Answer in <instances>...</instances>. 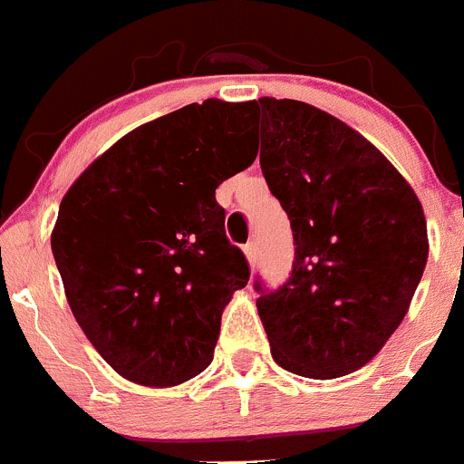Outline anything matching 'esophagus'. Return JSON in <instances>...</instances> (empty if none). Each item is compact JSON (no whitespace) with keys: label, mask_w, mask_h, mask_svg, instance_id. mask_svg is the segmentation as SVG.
<instances>
[{"label":"esophagus","mask_w":464,"mask_h":464,"mask_svg":"<svg viewBox=\"0 0 464 464\" xmlns=\"http://www.w3.org/2000/svg\"><path fill=\"white\" fill-rule=\"evenodd\" d=\"M245 256L249 260V265H256V260H258V246H256V242H246Z\"/></svg>","instance_id":"34e87169"}]
</instances>
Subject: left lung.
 <instances>
[{
	"label": "left lung",
	"instance_id": "left-lung-1",
	"mask_svg": "<svg viewBox=\"0 0 464 464\" xmlns=\"http://www.w3.org/2000/svg\"><path fill=\"white\" fill-rule=\"evenodd\" d=\"M260 169L287 213L292 274L260 292L272 356L305 379H337L383 349L411 308L429 258L411 183L367 138L295 99L254 102Z\"/></svg>",
	"mask_w": 464,
	"mask_h": 464
}]
</instances>
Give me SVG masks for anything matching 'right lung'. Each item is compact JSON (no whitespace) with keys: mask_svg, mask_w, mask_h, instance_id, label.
<instances>
[{"mask_svg":"<svg viewBox=\"0 0 464 464\" xmlns=\"http://www.w3.org/2000/svg\"><path fill=\"white\" fill-rule=\"evenodd\" d=\"M254 102L206 99L147 122L65 192L52 251L72 314L124 379L179 385L213 361L249 281L215 188L256 160Z\"/></svg>","mask_w":464,"mask_h":464,"instance_id":"1","label":"right lung"}]
</instances>
